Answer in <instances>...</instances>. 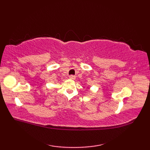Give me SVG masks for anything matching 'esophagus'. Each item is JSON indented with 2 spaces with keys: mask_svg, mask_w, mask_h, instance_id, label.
I'll return each mask as SVG.
<instances>
[{
  "mask_svg": "<svg viewBox=\"0 0 150 150\" xmlns=\"http://www.w3.org/2000/svg\"><path fill=\"white\" fill-rule=\"evenodd\" d=\"M69 79H72V80H75V79H76V77H75V75H70L69 76Z\"/></svg>",
  "mask_w": 150,
  "mask_h": 150,
  "instance_id": "34e87169",
  "label": "esophagus"
}]
</instances>
